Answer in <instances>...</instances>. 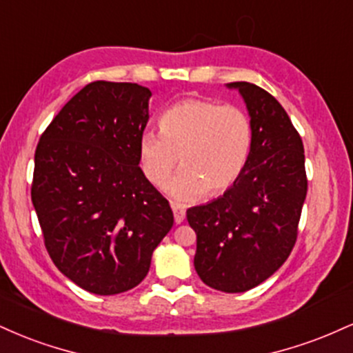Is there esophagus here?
Instances as JSON below:
<instances>
[{
  "mask_svg": "<svg viewBox=\"0 0 353 353\" xmlns=\"http://www.w3.org/2000/svg\"><path fill=\"white\" fill-rule=\"evenodd\" d=\"M172 212H174V221H176V224H181L185 217V209L179 204H172Z\"/></svg>",
  "mask_w": 353,
  "mask_h": 353,
  "instance_id": "34e87169",
  "label": "esophagus"
}]
</instances>
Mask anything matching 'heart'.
Returning <instances> with one entry per match:
<instances>
[{"label":"heart","mask_w":353,"mask_h":353,"mask_svg":"<svg viewBox=\"0 0 353 353\" xmlns=\"http://www.w3.org/2000/svg\"><path fill=\"white\" fill-rule=\"evenodd\" d=\"M252 123L242 108L212 99L189 98L172 104L159 117V132L139 139V163L154 185L184 164L165 190L189 202L204 192L229 189L244 171L252 151Z\"/></svg>","instance_id":"b5f03b06"}]
</instances>
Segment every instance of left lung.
Masks as SVG:
<instances>
[{
	"instance_id": "left-lung-1",
	"label": "left lung",
	"mask_w": 353,
	"mask_h": 353,
	"mask_svg": "<svg viewBox=\"0 0 353 353\" xmlns=\"http://www.w3.org/2000/svg\"><path fill=\"white\" fill-rule=\"evenodd\" d=\"M252 123V151L239 179L205 205L188 209L197 234L194 267L205 285L237 294L254 289L287 261L307 196L302 137L265 89L237 81Z\"/></svg>"
}]
</instances>
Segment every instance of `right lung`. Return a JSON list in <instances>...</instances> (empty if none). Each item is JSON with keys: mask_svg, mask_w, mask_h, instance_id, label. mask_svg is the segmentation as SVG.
<instances>
[{"mask_svg": "<svg viewBox=\"0 0 353 353\" xmlns=\"http://www.w3.org/2000/svg\"><path fill=\"white\" fill-rule=\"evenodd\" d=\"M151 91L94 81L39 137L31 201L54 265L81 289H134L174 224L169 201L139 168Z\"/></svg>", "mask_w": 353, "mask_h": 353, "instance_id": "add662e5", "label": "right lung"}]
</instances>
